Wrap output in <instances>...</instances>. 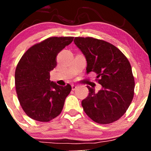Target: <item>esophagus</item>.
<instances>
[{
	"label": "esophagus",
	"instance_id": "34e87169",
	"mask_svg": "<svg viewBox=\"0 0 151 151\" xmlns=\"http://www.w3.org/2000/svg\"><path fill=\"white\" fill-rule=\"evenodd\" d=\"M77 86L75 85V84H72V90H75L76 89H77Z\"/></svg>",
	"mask_w": 151,
	"mask_h": 151
}]
</instances>
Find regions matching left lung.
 Returning <instances> with one entry per match:
<instances>
[{"mask_svg": "<svg viewBox=\"0 0 151 151\" xmlns=\"http://www.w3.org/2000/svg\"><path fill=\"white\" fill-rule=\"evenodd\" d=\"M74 44L85 57L86 73L99 78L98 91L87 86L89 95L81 101L86 115L93 121L107 124L125 114L134 93L135 82L130 62L116 47L93 37H75Z\"/></svg>", "mask_w": 151, "mask_h": 151, "instance_id": "8db88e82", "label": "left lung"}]
</instances>
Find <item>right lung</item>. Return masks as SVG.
<instances>
[{
	"mask_svg": "<svg viewBox=\"0 0 151 151\" xmlns=\"http://www.w3.org/2000/svg\"><path fill=\"white\" fill-rule=\"evenodd\" d=\"M73 37H52L31 47L17 65L15 84L19 102L34 120L47 122L60 114L72 86L50 80L57 66V56L73 41Z\"/></svg>",
	"mask_w": 151,
	"mask_h": 151,
	"instance_id": "right-lung-1",
	"label": "right lung"
}]
</instances>
